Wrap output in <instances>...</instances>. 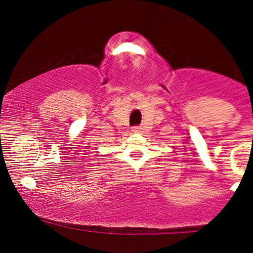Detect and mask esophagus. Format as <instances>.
<instances>
[{"label": "esophagus", "instance_id": "esophagus-1", "mask_svg": "<svg viewBox=\"0 0 253 253\" xmlns=\"http://www.w3.org/2000/svg\"><path fill=\"white\" fill-rule=\"evenodd\" d=\"M140 127H139V126H134V127H133V128H132V130H133V132H134V133H138V132H140Z\"/></svg>", "mask_w": 253, "mask_h": 253}]
</instances>
